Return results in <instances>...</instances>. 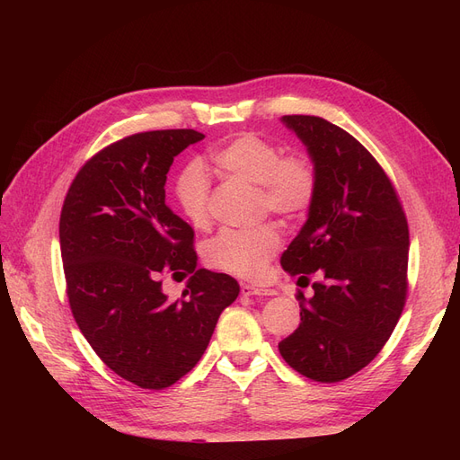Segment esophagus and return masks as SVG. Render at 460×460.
<instances>
[{
  "instance_id": "1",
  "label": "esophagus",
  "mask_w": 460,
  "mask_h": 460,
  "mask_svg": "<svg viewBox=\"0 0 460 460\" xmlns=\"http://www.w3.org/2000/svg\"><path fill=\"white\" fill-rule=\"evenodd\" d=\"M242 294L245 296V297H253V296H274L276 291L274 289H269V288H261V286H252V284H243L242 286Z\"/></svg>"
}]
</instances>
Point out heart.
<instances>
[{
	"mask_svg": "<svg viewBox=\"0 0 460 460\" xmlns=\"http://www.w3.org/2000/svg\"><path fill=\"white\" fill-rule=\"evenodd\" d=\"M217 169L259 186L262 211L286 220L299 218L313 207L318 193V172L313 159L301 153L284 155L282 147L259 134L243 132L211 153ZM174 198L180 213L193 228L211 222V186L198 164H190L176 180ZM280 247V234L272 225L253 230H222L205 245L211 267L243 278H257Z\"/></svg>",
	"mask_w": 460,
	"mask_h": 460,
	"instance_id": "1",
	"label": "heart"
}]
</instances>
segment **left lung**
<instances>
[{
	"instance_id": "1",
	"label": "left lung",
	"mask_w": 460,
	"mask_h": 460,
	"mask_svg": "<svg viewBox=\"0 0 460 460\" xmlns=\"http://www.w3.org/2000/svg\"><path fill=\"white\" fill-rule=\"evenodd\" d=\"M282 122L309 151L318 193L282 255V269L313 284L297 294L299 328L278 343L286 363L314 382H341L380 353L407 297L409 226L394 184L370 151L320 117Z\"/></svg>"
}]
</instances>
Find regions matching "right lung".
I'll return each mask as SVG.
<instances>
[{
    "instance_id": "obj_1",
    "label": "right lung",
    "mask_w": 460,
    "mask_h": 460,
    "mask_svg": "<svg viewBox=\"0 0 460 460\" xmlns=\"http://www.w3.org/2000/svg\"><path fill=\"white\" fill-rule=\"evenodd\" d=\"M203 134L153 130L103 147L75 176L61 208L66 296L103 363L144 389H163L199 363L217 320L240 294L232 276L198 269L193 230L164 203L174 157ZM190 276L169 302L160 276Z\"/></svg>"
}]
</instances>
